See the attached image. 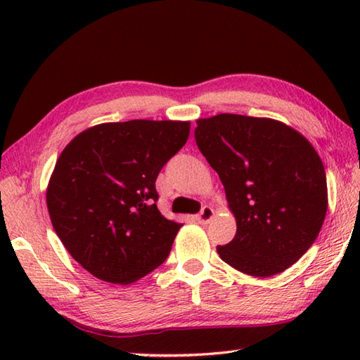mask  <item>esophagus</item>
I'll use <instances>...</instances> for the list:
<instances>
[{"instance_id":"34e87169","label":"esophagus","mask_w":360,"mask_h":360,"mask_svg":"<svg viewBox=\"0 0 360 360\" xmlns=\"http://www.w3.org/2000/svg\"><path fill=\"white\" fill-rule=\"evenodd\" d=\"M213 217H215V210L205 205V207H202V210L195 217V219H196L200 224H207V223H210Z\"/></svg>"}]
</instances>
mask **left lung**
Masks as SVG:
<instances>
[{
  "mask_svg": "<svg viewBox=\"0 0 360 360\" xmlns=\"http://www.w3.org/2000/svg\"><path fill=\"white\" fill-rule=\"evenodd\" d=\"M198 148L219 176L236 233L217 250L252 277H272L302 258L328 209L323 162L311 142L280 120L217 114L198 119Z\"/></svg>",
  "mask_w": 360,
  "mask_h": 360,
  "instance_id": "left-lung-1",
  "label": "left lung"
}]
</instances>
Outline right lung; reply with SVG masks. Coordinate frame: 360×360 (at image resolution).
Segmentation results:
<instances>
[{"mask_svg": "<svg viewBox=\"0 0 360 360\" xmlns=\"http://www.w3.org/2000/svg\"><path fill=\"white\" fill-rule=\"evenodd\" d=\"M188 133L182 120L108 122L58 156L46 190L53 231L96 278L129 285L167 259L182 224L160 215L155 182Z\"/></svg>", "mask_w": 360, "mask_h": 360, "instance_id": "right-lung-1", "label": "right lung"}]
</instances>
